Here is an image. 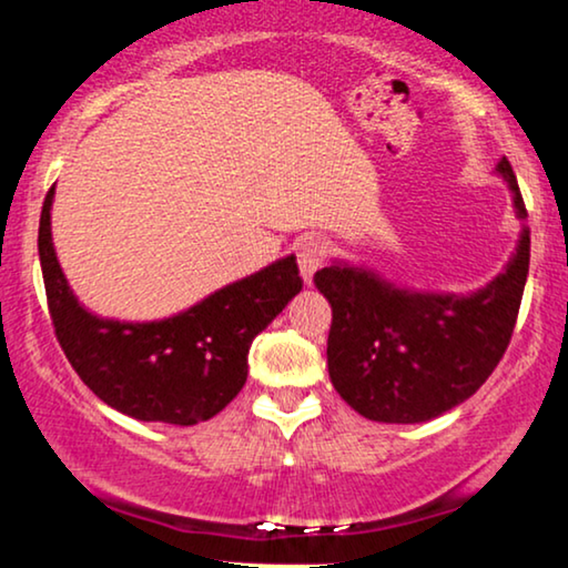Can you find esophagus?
<instances>
[{
  "mask_svg": "<svg viewBox=\"0 0 568 568\" xmlns=\"http://www.w3.org/2000/svg\"><path fill=\"white\" fill-rule=\"evenodd\" d=\"M296 256H298V270H301V277H304L306 285H312L314 280V272L322 267L324 264V256H327V248H324L322 241H314L308 239L304 244H298L296 248Z\"/></svg>",
  "mask_w": 568,
  "mask_h": 568,
  "instance_id": "esophagus-1",
  "label": "esophagus"
}]
</instances>
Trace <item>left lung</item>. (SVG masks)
<instances>
[{
  "instance_id": "left-lung-1",
  "label": "left lung",
  "mask_w": 568,
  "mask_h": 568,
  "mask_svg": "<svg viewBox=\"0 0 568 568\" xmlns=\"http://www.w3.org/2000/svg\"><path fill=\"white\" fill-rule=\"evenodd\" d=\"M496 171L525 221L511 163L501 158ZM527 270V229L501 275L470 296L413 293L343 262L320 270L314 285L332 306L327 366L337 395L379 423H423L465 403L509 347Z\"/></svg>"
}]
</instances>
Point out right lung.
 I'll return each mask as SVG.
<instances>
[{"label": "right lung", "instance_id": "add662e5", "mask_svg": "<svg viewBox=\"0 0 568 568\" xmlns=\"http://www.w3.org/2000/svg\"><path fill=\"white\" fill-rule=\"evenodd\" d=\"M49 189L38 256L59 345L82 382L113 410L148 423L194 426L223 410L246 384L252 339L304 288L296 256L225 285L161 322H116L85 312L51 244Z\"/></svg>", "mask_w": 568, "mask_h": 568}]
</instances>
